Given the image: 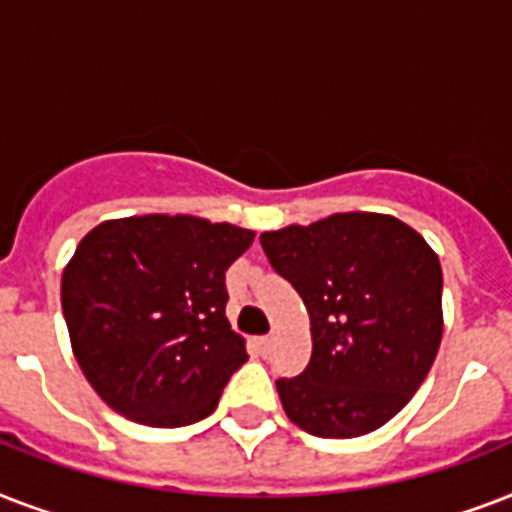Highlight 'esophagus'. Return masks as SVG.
Segmentation results:
<instances>
[{
  "mask_svg": "<svg viewBox=\"0 0 512 512\" xmlns=\"http://www.w3.org/2000/svg\"><path fill=\"white\" fill-rule=\"evenodd\" d=\"M273 345V337H257V348H260V353H268Z\"/></svg>",
  "mask_w": 512,
  "mask_h": 512,
  "instance_id": "obj_1",
  "label": "esophagus"
}]
</instances>
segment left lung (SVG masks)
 I'll use <instances>...</instances> for the list:
<instances>
[{
  "label": "left lung",
  "mask_w": 512,
  "mask_h": 512,
  "mask_svg": "<svg viewBox=\"0 0 512 512\" xmlns=\"http://www.w3.org/2000/svg\"><path fill=\"white\" fill-rule=\"evenodd\" d=\"M273 271L311 316V361L276 380L284 412L319 438H356L393 420L436 361L441 263L393 215L337 212L260 236Z\"/></svg>",
  "instance_id": "8db88e82"
}]
</instances>
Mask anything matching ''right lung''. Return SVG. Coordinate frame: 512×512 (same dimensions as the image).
Here are the masks:
<instances>
[{"label": "right lung", "mask_w": 512, "mask_h": 512, "mask_svg": "<svg viewBox=\"0 0 512 512\" xmlns=\"http://www.w3.org/2000/svg\"><path fill=\"white\" fill-rule=\"evenodd\" d=\"M255 231L193 215H138L95 225L60 281L71 350L114 412L180 428L215 412L247 361L225 319V271Z\"/></svg>", "instance_id": "1"}]
</instances>
